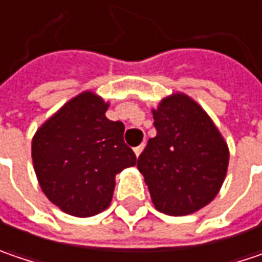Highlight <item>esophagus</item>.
I'll list each match as a JSON object with an SVG mask.
<instances>
[{"instance_id": "34e87169", "label": "esophagus", "mask_w": 262, "mask_h": 262, "mask_svg": "<svg viewBox=\"0 0 262 262\" xmlns=\"http://www.w3.org/2000/svg\"><path fill=\"white\" fill-rule=\"evenodd\" d=\"M142 149H144V144H141L139 146H136V148H133V151H135V154H136V157H139V154L142 152Z\"/></svg>"}]
</instances>
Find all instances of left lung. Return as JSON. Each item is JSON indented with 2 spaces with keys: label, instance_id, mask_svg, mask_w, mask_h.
I'll return each mask as SVG.
<instances>
[{
  "label": "left lung",
  "instance_id": "1",
  "mask_svg": "<svg viewBox=\"0 0 262 262\" xmlns=\"http://www.w3.org/2000/svg\"><path fill=\"white\" fill-rule=\"evenodd\" d=\"M152 118L157 135L138 159L151 200L170 216L197 212L223 185L228 146L203 108L187 95L163 99Z\"/></svg>",
  "mask_w": 262,
  "mask_h": 262
}]
</instances>
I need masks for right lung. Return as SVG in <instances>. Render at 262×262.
<instances>
[{
	"label": "right lung",
	"instance_id": "add662e5",
	"mask_svg": "<svg viewBox=\"0 0 262 262\" xmlns=\"http://www.w3.org/2000/svg\"><path fill=\"white\" fill-rule=\"evenodd\" d=\"M108 103L84 92L65 103L32 139V162L47 199L72 216L110 206L116 175L136 164L124 144V124L108 120Z\"/></svg>",
	"mask_w": 262,
	"mask_h": 262
}]
</instances>
